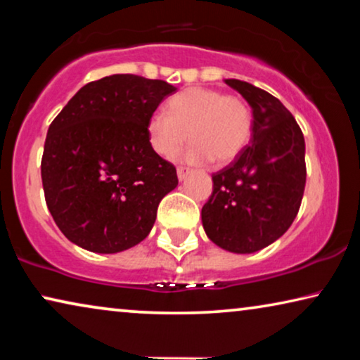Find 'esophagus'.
Segmentation results:
<instances>
[{
	"label": "esophagus",
	"instance_id": "esophagus-1",
	"mask_svg": "<svg viewBox=\"0 0 360 360\" xmlns=\"http://www.w3.org/2000/svg\"><path fill=\"white\" fill-rule=\"evenodd\" d=\"M188 174H190L188 167H179V169H176V175H179V180L180 181L185 180L186 175H188Z\"/></svg>",
	"mask_w": 360,
	"mask_h": 360
}]
</instances>
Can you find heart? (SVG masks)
<instances>
[{
    "label": "heart",
    "instance_id": "b5f03b06",
    "mask_svg": "<svg viewBox=\"0 0 360 360\" xmlns=\"http://www.w3.org/2000/svg\"><path fill=\"white\" fill-rule=\"evenodd\" d=\"M147 120V137L155 154L174 159L185 141H193L185 160L216 164L234 160L252 137V111L244 98L214 88L191 86L176 93Z\"/></svg>",
    "mask_w": 360,
    "mask_h": 360
}]
</instances>
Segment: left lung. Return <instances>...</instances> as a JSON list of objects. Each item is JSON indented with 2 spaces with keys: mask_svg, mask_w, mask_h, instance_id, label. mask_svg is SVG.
Instances as JSON below:
<instances>
[{
  "mask_svg": "<svg viewBox=\"0 0 360 360\" xmlns=\"http://www.w3.org/2000/svg\"><path fill=\"white\" fill-rule=\"evenodd\" d=\"M226 83L252 108V137L234 162L213 174L201 221L221 249L250 254L277 240L297 218L307 184L304 137L270 93L236 78Z\"/></svg>",
  "mask_w": 360,
  "mask_h": 360,
  "instance_id": "8db88e82",
  "label": "left lung"
}]
</instances>
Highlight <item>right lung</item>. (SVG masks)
Returning a JSON list of instances; mask_svg holds the SVG:
<instances>
[{"label": "right lung", "mask_w": 360, "mask_h": 360, "mask_svg": "<svg viewBox=\"0 0 360 360\" xmlns=\"http://www.w3.org/2000/svg\"><path fill=\"white\" fill-rule=\"evenodd\" d=\"M175 90L131 73L105 77L82 86L49 126L44 195L73 244L115 254L150 233L160 200L179 179L150 147L147 120Z\"/></svg>", "instance_id": "add662e5"}]
</instances>
